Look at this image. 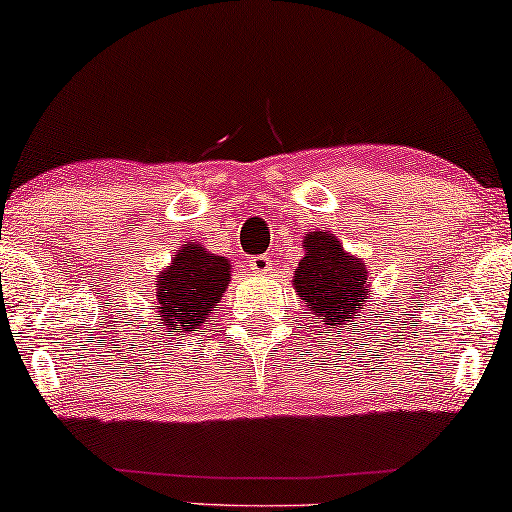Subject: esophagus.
Returning a JSON list of instances; mask_svg holds the SVG:
<instances>
[{
	"instance_id": "1",
	"label": "esophagus",
	"mask_w": 512,
	"mask_h": 512,
	"mask_svg": "<svg viewBox=\"0 0 512 512\" xmlns=\"http://www.w3.org/2000/svg\"><path fill=\"white\" fill-rule=\"evenodd\" d=\"M248 269L253 271V273H269V271H273V264H271V259L266 257V255H257V257H250L248 259Z\"/></svg>"
}]
</instances>
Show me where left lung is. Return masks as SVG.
I'll list each match as a JSON object with an SVG mask.
<instances>
[{
	"mask_svg": "<svg viewBox=\"0 0 512 512\" xmlns=\"http://www.w3.org/2000/svg\"><path fill=\"white\" fill-rule=\"evenodd\" d=\"M303 250L292 285L315 317V324L345 329L349 322H358L370 296L363 259L347 253L338 236L326 230L305 234Z\"/></svg>",
	"mask_w": 512,
	"mask_h": 512,
	"instance_id": "left-lung-1",
	"label": "left lung"
}]
</instances>
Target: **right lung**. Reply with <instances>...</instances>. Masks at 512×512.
Returning <instances> with one entry per match:
<instances>
[{"label": "right lung", "instance_id": "obj_1", "mask_svg": "<svg viewBox=\"0 0 512 512\" xmlns=\"http://www.w3.org/2000/svg\"><path fill=\"white\" fill-rule=\"evenodd\" d=\"M230 259L213 255L202 243L186 241L172 262L156 276L151 310L170 333L195 331L211 319V312L230 287Z\"/></svg>", "mask_w": 512, "mask_h": 512}]
</instances>
